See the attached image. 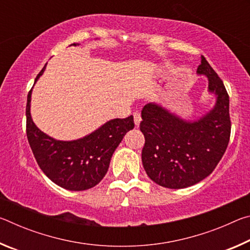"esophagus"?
I'll return each mask as SVG.
<instances>
[{
    "instance_id": "esophagus-1",
    "label": "esophagus",
    "mask_w": 250,
    "mask_h": 250,
    "mask_svg": "<svg viewBox=\"0 0 250 250\" xmlns=\"http://www.w3.org/2000/svg\"><path fill=\"white\" fill-rule=\"evenodd\" d=\"M133 118H134V125H137V126L140 125V122H141V115H140V112H138V111L133 112Z\"/></svg>"
}]
</instances>
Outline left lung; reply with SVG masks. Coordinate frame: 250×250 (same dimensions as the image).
Wrapping results in <instances>:
<instances>
[{
    "instance_id": "left-lung-1",
    "label": "left lung",
    "mask_w": 250,
    "mask_h": 250,
    "mask_svg": "<svg viewBox=\"0 0 250 250\" xmlns=\"http://www.w3.org/2000/svg\"><path fill=\"white\" fill-rule=\"evenodd\" d=\"M198 75L208 79V91L216 97L213 109L188 121L158 104L142 109L140 130L146 143L142 164L147 176L163 188H184L198 183L216 167L230 137L229 97L222 79L204 56Z\"/></svg>"
}]
</instances>
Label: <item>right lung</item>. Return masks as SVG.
<instances>
[{
	"label": "right lung",
	"instance_id": "1",
	"mask_svg": "<svg viewBox=\"0 0 250 250\" xmlns=\"http://www.w3.org/2000/svg\"><path fill=\"white\" fill-rule=\"evenodd\" d=\"M45 68L46 65L36 76L35 83ZM31 96L32 89L27 95L26 134L41 170L55 184L69 191L94 188L104 179L113 152L125 133L134 128L133 117L109 120L86 137L61 141L44 133L33 122Z\"/></svg>",
	"mask_w": 250,
	"mask_h": 250
}]
</instances>
